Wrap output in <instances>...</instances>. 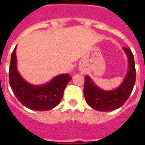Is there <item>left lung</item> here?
<instances>
[{
    "instance_id": "1",
    "label": "left lung",
    "mask_w": 145,
    "mask_h": 145,
    "mask_svg": "<svg viewBox=\"0 0 145 145\" xmlns=\"http://www.w3.org/2000/svg\"><path fill=\"white\" fill-rule=\"evenodd\" d=\"M123 50L128 58V71L123 81L113 90H104L97 86L92 78L84 77V93L86 103L99 111H110L120 108L129 99L135 83V67L134 56L130 49Z\"/></svg>"
}]
</instances>
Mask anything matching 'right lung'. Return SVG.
<instances>
[{"instance_id":"right-lung-1","label":"right lung","mask_w":145,"mask_h":145,"mask_svg":"<svg viewBox=\"0 0 145 145\" xmlns=\"http://www.w3.org/2000/svg\"><path fill=\"white\" fill-rule=\"evenodd\" d=\"M16 46L10 60L9 80L10 87L17 99L31 110H49L56 107L63 97L67 84L72 79L68 74L53 77L47 84L33 85L22 78L17 69Z\"/></svg>"}]
</instances>
